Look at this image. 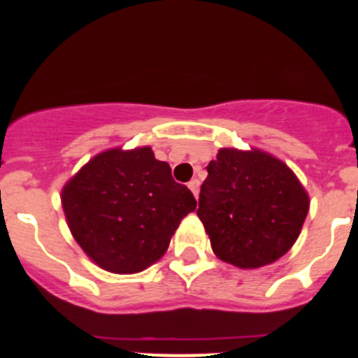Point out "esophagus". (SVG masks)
I'll return each instance as SVG.
<instances>
[{"mask_svg": "<svg viewBox=\"0 0 358 358\" xmlns=\"http://www.w3.org/2000/svg\"><path fill=\"white\" fill-rule=\"evenodd\" d=\"M199 186H201V181H199V179H192V181L188 182V188L194 192L195 197H199Z\"/></svg>", "mask_w": 358, "mask_h": 358, "instance_id": "obj_1", "label": "esophagus"}]
</instances>
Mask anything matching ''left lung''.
I'll return each mask as SVG.
<instances>
[{"mask_svg": "<svg viewBox=\"0 0 358 358\" xmlns=\"http://www.w3.org/2000/svg\"><path fill=\"white\" fill-rule=\"evenodd\" d=\"M206 170L197 215L215 255L240 268L280 260L301 233L310 206L296 173L256 148H220Z\"/></svg>", "mask_w": 358, "mask_h": 358, "instance_id": "1", "label": "left lung"}]
</instances>
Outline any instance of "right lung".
<instances>
[{"label": "right lung", "instance_id": "1", "mask_svg": "<svg viewBox=\"0 0 358 358\" xmlns=\"http://www.w3.org/2000/svg\"><path fill=\"white\" fill-rule=\"evenodd\" d=\"M197 208L150 147L110 148L94 156L62 188L73 238L98 267L134 274L156 264L182 218Z\"/></svg>", "mask_w": 358, "mask_h": 358}]
</instances>
